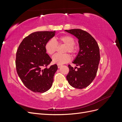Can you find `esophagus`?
I'll return each instance as SVG.
<instances>
[{
  "label": "esophagus",
  "mask_w": 122,
  "mask_h": 122,
  "mask_svg": "<svg viewBox=\"0 0 122 122\" xmlns=\"http://www.w3.org/2000/svg\"><path fill=\"white\" fill-rule=\"evenodd\" d=\"M61 66H62V65H59V64H58V65H57V67H58V68H61Z\"/></svg>",
  "instance_id": "1"
}]
</instances>
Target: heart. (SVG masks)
<instances>
[{
  "mask_svg": "<svg viewBox=\"0 0 122 122\" xmlns=\"http://www.w3.org/2000/svg\"><path fill=\"white\" fill-rule=\"evenodd\" d=\"M56 42L53 39H50L48 41L45 46L47 53L49 55H52L56 52L57 49V45L64 44L66 46L64 52H69L72 55H74L76 51V47L75 46V40L72 36L69 35H65L57 38ZM52 62L54 64L62 65L69 62L71 60V57L68 54H55L53 55L52 58Z\"/></svg>",
  "mask_w": 122,
  "mask_h": 122,
  "instance_id": "heart-1",
  "label": "heart"
}]
</instances>
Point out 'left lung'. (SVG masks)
<instances>
[{
    "mask_svg": "<svg viewBox=\"0 0 122 122\" xmlns=\"http://www.w3.org/2000/svg\"><path fill=\"white\" fill-rule=\"evenodd\" d=\"M65 31L77 38L79 47V52L72 62L80 67L75 70L76 68L68 65L69 72L66 77L72 87L82 89L89 86L96 76L100 60L99 47L96 41L86 31L80 29Z\"/></svg>",
    "mask_w": 122,
    "mask_h": 122,
    "instance_id": "left-lung-1",
    "label": "left lung"
}]
</instances>
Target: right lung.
Instances as JSON below:
<instances>
[{"label": "right lung", "instance_id": "add662e5", "mask_svg": "<svg viewBox=\"0 0 122 122\" xmlns=\"http://www.w3.org/2000/svg\"><path fill=\"white\" fill-rule=\"evenodd\" d=\"M55 35L54 31H36L25 38L16 53L17 72L29 90L43 93L49 90L58 69L55 64L47 67L52 61L45 50V45Z\"/></svg>", "mask_w": 122, "mask_h": 122}]
</instances>
